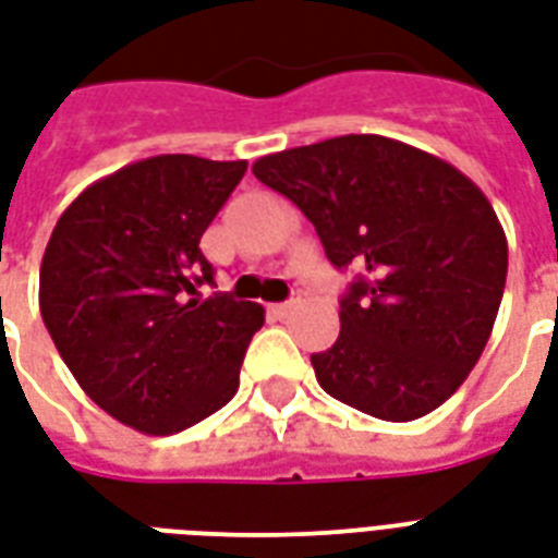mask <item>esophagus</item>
I'll use <instances>...</instances> for the list:
<instances>
[{
    "instance_id": "34e87169",
    "label": "esophagus",
    "mask_w": 558,
    "mask_h": 558,
    "mask_svg": "<svg viewBox=\"0 0 558 558\" xmlns=\"http://www.w3.org/2000/svg\"><path fill=\"white\" fill-rule=\"evenodd\" d=\"M298 304H301V298H289V301H283V304H271L269 313H271V316L283 318V316H289V313H292Z\"/></svg>"
}]
</instances>
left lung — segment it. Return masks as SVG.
Segmentation results:
<instances>
[{"label": "left lung", "mask_w": 558, "mask_h": 558, "mask_svg": "<svg viewBox=\"0 0 558 558\" xmlns=\"http://www.w3.org/2000/svg\"><path fill=\"white\" fill-rule=\"evenodd\" d=\"M251 169L298 204L336 269L360 271L339 301V339L310 356L322 389L383 421L441 407L477 365L506 287V233L483 190L380 134L287 148Z\"/></svg>", "instance_id": "obj_1"}]
</instances>
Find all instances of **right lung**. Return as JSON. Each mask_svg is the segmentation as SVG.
Returning a JSON list of instances; mask_svg holds the SVG:
<instances>
[{
  "label": "right lung",
  "mask_w": 558,
  "mask_h": 558,
  "mask_svg": "<svg viewBox=\"0 0 558 558\" xmlns=\"http://www.w3.org/2000/svg\"><path fill=\"white\" fill-rule=\"evenodd\" d=\"M245 160L157 155L90 184L63 210L40 263V316L101 410L172 436L222 410L263 307L213 287L198 248Z\"/></svg>",
  "instance_id": "add662e5"
}]
</instances>
